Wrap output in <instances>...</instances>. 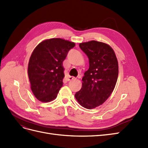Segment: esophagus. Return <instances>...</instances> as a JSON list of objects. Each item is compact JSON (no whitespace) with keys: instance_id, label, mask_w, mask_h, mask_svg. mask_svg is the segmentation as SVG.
I'll use <instances>...</instances> for the list:
<instances>
[{"instance_id":"esophagus-1","label":"esophagus","mask_w":148,"mask_h":148,"mask_svg":"<svg viewBox=\"0 0 148 148\" xmlns=\"http://www.w3.org/2000/svg\"><path fill=\"white\" fill-rule=\"evenodd\" d=\"M74 79H75V77L70 76V77H69V78H68V81H71V80H73Z\"/></svg>"}]
</instances>
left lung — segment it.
<instances>
[{
  "label": "left lung",
  "instance_id": "8db88e82",
  "mask_svg": "<svg viewBox=\"0 0 148 148\" xmlns=\"http://www.w3.org/2000/svg\"><path fill=\"white\" fill-rule=\"evenodd\" d=\"M89 59V69L82 78V89L75 95L79 104L88 109L102 105L114 91L119 75L118 61L109 45L91 41L79 44Z\"/></svg>",
  "mask_w": 148,
  "mask_h": 148
}]
</instances>
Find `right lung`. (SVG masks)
<instances>
[{"label": "right lung", "mask_w": 148, "mask_h": 148, "mask_svg": "<svg viewBox=\"0 0 148 148\" xmlns=\"http://www.w3.org/2000/svg\"><path fill=\"white\" fill-rule=\"evenodd\" d=\"M75 44L60 38L44 40L36 47L28 67L31 89L37 99L49 102L57 97L65 77L63 61Z\"/></svg>", "instance_id": "right-lung-1"}]
</instances>
